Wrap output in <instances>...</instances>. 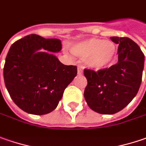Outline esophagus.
Masks as SVG:
<instances>
[{
  "label": "esophagus",
  "instance_id": "1",
  "mask_svg": "<svg viewBox=\"0 0 146 146\" xmlns=\"http://www.w3.org/2000/svg\"><path fill=\"white\" fill-rule=\"evenodd\" d=\"M83 74V70L81 67H78V75H82Z\"/></svg>",
  "mask_w": 146,
  "mask_h": 146
}]
</instances>
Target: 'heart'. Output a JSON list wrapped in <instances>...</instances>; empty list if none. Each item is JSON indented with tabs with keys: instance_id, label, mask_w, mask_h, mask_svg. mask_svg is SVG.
<instances>
[{
	"instance_id": "obj_1",
	"label": "heart",
	"mask_w": 146,
	"mask_h": 146,
	"mask_svg": "<svg viewBox=\"0 0 146 146\" xmlns=\"http://www.w3.org/2000/svg\"><path fill=\"white\" fill-rule=\"evenodd\" d=\"M71 52L80 60H84L87 68L98 71L109 68L115 62L117 49L113 41L91 38L75 43Z\"/></svg>"
}]
</instances>
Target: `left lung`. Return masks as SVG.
Returning <instances> with one entry per match:
<instances>
[{"mask_svg":"<svg viewBox=\"0 0 146 146\" xmlns=\"http://www.w3.org/2000/svg\"><path fill=\"white\" fill-rule=\"evenodd\" d=\"M119 44L118 62L97 72L85 69L88 84L84 96L88 106L100 114H114L135 98L140 89L145 56L140 47L129 38L111 37Z\"/></svg>","mask_w":146,"mask_h":146,"instance_id":"left-lung-1","label":"left lung"}]
</instances>
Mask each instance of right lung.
I'll use <instances>...</instances> for the list:
<instances>
[{"mask_svg":"<svg viewBox=\"0 0 146 146\" xmlns=\"http://www.w3.org/2000/svg\"><path fill=\"white\" fill-rule=\"evenodd\" d=\"M57 38L30 34L11 45L4 66L5 84L14 103L26 113L44 115L57 107L77 75L76 66L62 64L54 53Z\"/></svg>","mask_w":146,"mask_h":146,"instance_id":"right-lung-1","label":"right lung"}]
</instances>
